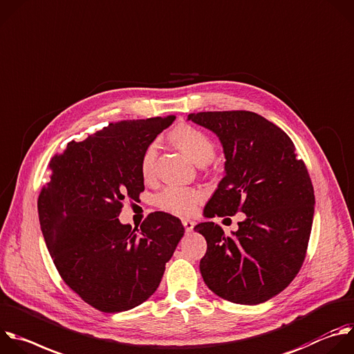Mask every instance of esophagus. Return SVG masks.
<instances>
[{
    "instance_id": "1",
    "label": "esophagus",
    "mask_w": 354,
    "mask_h": 354,
    "mask_svg": "<svg viewBox=\"0 0 354 354\" xmlns=\"http://www.w3.org/2000/svg\"><path fill=\"white\" fill-rule=\"evenodd\" d=\"M183 222V225H184V227H185V232H192V229H194V226H195V223L192 222V221H189V219H183L181 221Z\"/></svg>"
}]
</instances>
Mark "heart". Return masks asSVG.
Instances as JSON below:
<instances>
[{"label":"heart","mask_w":354,"mask_h":354,"mask_svg":"<svg viewBox=\"0 0 354 354\" xmlns=\"http://www.w3.org/2000/svg\"><path fill=\"white\" fill-rule=\"evenodd\" d=\"M171 142L183 151L195 165L203 166L215 156V144L201 129L191 125L177 127L171 135ZM158 158V144L151 142L140 156V174L145 180L152 178ZM203 199L199 189L184 185H167L156 196L155 203L170 214L187 216L195 212L198 203Z\"/></svg>","instance_id":"obj_1"}]
</instances>
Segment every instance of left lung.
<instances>
[{
    "mask_svg": "<svg viewBox=\"0 0 354 354\" xmlns=\"http://www.w3.org/2000/svg\"><path fill=\"white\" fill-rule=\"evenodd\" d=\"M188 120L215 132L226 176L207 201L205 218L245 214L226 236L203 222L207 244L199 262L206 286L236 304H259L285 290L299 273L314 218V187L289 135L252 111H202Z\"/></svg>",
    "mask_w": 354,
    "mask_h": 354,
    "instance_id": "1",
    "label": "left lung"
}]
</instances>
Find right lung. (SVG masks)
<instances>
[{
	"label": "right lung",
	"mask_w": 354,
	"mask_h": 354,
	"mask_svg": "<svg viewBox=\"0 0 354 354\" xmlns=\"http://www.w3.org/2000/svg\"><path fill=\"white\" fill-rule=\"evenodd\" d=\"M174 118L111 122L48 163L50 181L37 199L46 245L65 283L102 313L147 301L184 236L181 221L165 212L139 229L118 221L124 202L145 189L140 156Z\"/></svg>",
	"instance_id": "obj_1"
}]
</instances>
